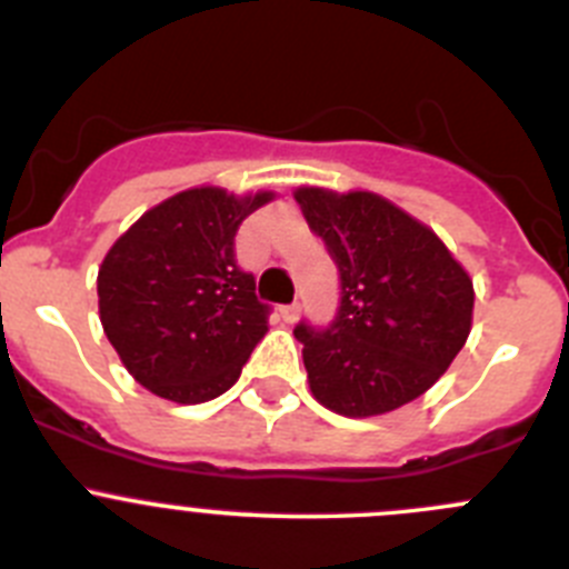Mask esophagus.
Listing matches in <instances>:
<instances>
[{
  "instance_id": "obj_1",
  "label": "esophagus",
  "mask_w": 569,
  "mask_h": 569,
  "mask_svg": "<svg viewBox=\"0 0 569 569\" xmlns=\"http://www.w3.org/2000/svg\"><path fill=\"white\" fill-rule=\"evenodd\" d=\"M281 319H284V325H293L296 319H299V305H288V308L279 310Z\"/></svg>"
}]
</instances>
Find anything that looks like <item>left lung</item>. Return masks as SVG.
<instances>
[{"label": "left lung", "mask_w": 569, "mask_h": 569, "mask_svg": "<svg viewBox=\"0 0 569 569\" xmlns=\"http://www.w3.org/2000/svg\"><path fill=\"white\" fill-rule=\"evenodd\" d=\"M293 199L341 276L330 330L296 328L313 399L347 419L419 399L470 336V273L433 228L385 196L301 184Z\"/></svg>", "instance_id": "1"}]
</instances>
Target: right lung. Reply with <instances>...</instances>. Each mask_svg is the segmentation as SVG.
<instances>
[{
  "label": "right lung",
  "instance_id": "add662e5",
  "mask_svg": "<svg viewBox=\"0 0 569 569\" xmlns=\"http://www.w3.org/2000/svg\"><path fill=\"white\" fill-rule=\"evenodd\" d=\"M273 190L188 188L144 210L99 264V319L128 373L159 399L202 405L236 385L268 305L236 264V230Z\"/></svg>",
  "mask_w": 569,
  "mask_h": 569
}]
</instances>
